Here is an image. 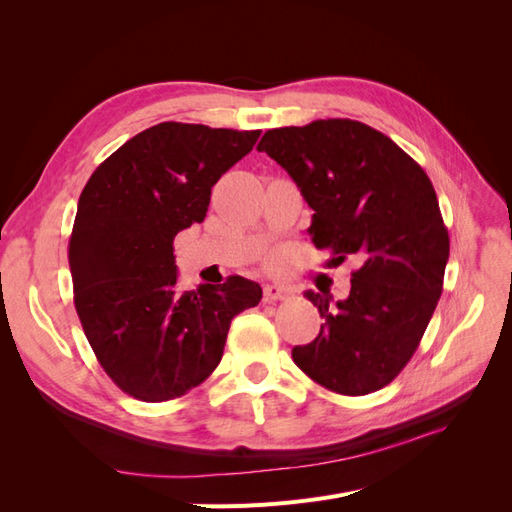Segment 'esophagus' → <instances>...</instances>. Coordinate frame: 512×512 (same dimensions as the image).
Here are the masks:
<instances>
[{
	"label": "esophagus",
	"instance_id": "1",
	"mask_svg": "<svg viewBox=\"0 0 512 512\" xmlns=\"http://www.w3.org/2000/svg\"><path fill=\"white\" fill-rule=\"evenodd\" d=\"M262 292H265V301H269V303L282 301L290 294V290L286 286H280V284H267L265 288H262Z\"/></svg>",
	"mask_w": 512,
	"mask_h": 512
}]
</instances>
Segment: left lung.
I'll list each match as a JSON object with an SVG mask.
<instances>
[{"label":"left lung","mask_w":512,"mask_h":512,"mask_svg":"<svg viewBox=\"0 0 512 512\" xmlns=\"http://www.w3.org/2000/svg\"><path fill=\"white\" fill-rule=\"evenodd\" d=\"M258 151L312 207L307 232L318 250L361 260L348 299L305 292L322 324L292 361L333 393H374L408 365L442 294L451 243L436 190L389 136L354 119L273 128Z\"/></svg>","instance_id":"obj_1"}]
</instances>
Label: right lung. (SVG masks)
<instances>
[{"instance_id":"add662e5","label":"right lung","mask_w":512,"mask_h":512,"mask_svg":"<svg viewBox=\"0 0 512 512\" xmlns=\"http://www.w3.org/2000/svg\"><path fill=\"white\" fill-rule=\"evenodd\" d=\"M258 136L164 121L123 143L81 192L68 243L74 307L102 369L134 399L158 404L205 382L230 320L262 299L241 275L179 292L173 254Z\"/></svg>"}]
</instances>
